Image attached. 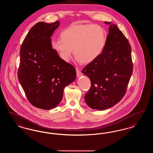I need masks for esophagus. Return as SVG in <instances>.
<instances>
[{
    "mask_svg": "<svg viewBox=\"0 0 153 153\" xmlns=\"http://www.w3.org/2000/svg\"><path fill=\"white\" fill-rule=\"evenodd\" d=\"M76 74H77V77H81V76H82V74H81V72H80L79 68H76Z\"/></svg>",
    "mask_w": 153,
    "mask_h": 153,
    "instance_id": "34e87169",
    "label": "esophagus"
}]
</instances>
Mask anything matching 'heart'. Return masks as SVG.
<instances>
[{
    "mask_svg": "<svg viewBox=\"0 0 153 153\" xmlns=\"http://www.w3.org/2000/svg\"><path fill=\"white\" fill-rule=\"evenodd\" d=\"M106 41L105 31L98 25H72L62 32L61 37H53L51 46L63 61H69L74 49L77 61L89 63L101 54Z\"/></svg>",
    "mask_w": 153,
    "mask_h": 153,
    "instance_id": "1",
    "label": "heart"
}]
</instances>
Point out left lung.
<instances>
[{"mask_svg": "<svg viewBox=\"0 0 153 153\" xmlns=\"http://www.w3.org/2000/svg\"><path fill=\"white\" fill-rule=\"evenodd\" d=\"M104 23L109 25V28L104 49L82 71L91 81L85 96L86 104L98 110L109 109L121 100L133 72L128 40L116 25Z\"/></svg>", "mask_w": 153, "mask_h": 153, "instance_id": "obj_1", "label": "left lung"}]
</instances>
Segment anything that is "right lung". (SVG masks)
Masks as SVG:
<instances>
[{
  "mask_svg": "<svg viewBox=\"0 0 153 153\" xmlns=\"http://www.w3.org/2000/svg\"><path fill=\"white\" fill-rule=\"evenodd\" d=\"M60 22H39L27 33L20 50L19 81L34 106L49 110L61 102L64 88L76 77L75 68L52 48L51 37Z\"/></svg>",
  "mask_w": 153,
  "mask_h": 153,
  "instance_id": "1",
  "label": "right lung"
}]
</instances>
